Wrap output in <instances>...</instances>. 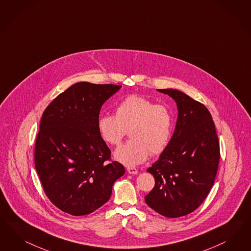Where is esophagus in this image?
<instances>
[{"instance_id": "obj_1", "label": "esophagus", "mask_w": 251, "mask_h": 251, "mask_svg": "<svg viewBox=\"0 0 251 251\" xmlns=\"http://www.w3.org/2000/svg\"><path fill=\"white\" fill-rule=\"evenodd\" d=\"M126 170L130 175H137L138 174V170L135 167H127Z\"/></svg>"}]
</instances>
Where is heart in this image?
Wrapping results in <instances>:
<instances>
[{"mask_svg": "<svg viewBox=\"0 0 251 251\" xmlns=\"http://www.w3.org/2000/svg\"><path fill=\"white\" fill-rule=\"evenodd\" d=\"M173 115L169 108L139 95H130L114 109V115L104 114L98 120L100 137L107 144L119 146L126 135L130 139L114 153L126 165L145 162L151 153H162L170 142Z\"/></svg>", "mask_w": 251, "mask_h": 251, "instance_id": "b5f03b06", "label": "heart"}]
</instances>
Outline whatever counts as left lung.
I'll use <instances>...</instances> for the list:
<instances>
[{
	"mask_svg": "<svg viewBox=\"0 0 251 251\" xmlns=\"http://www.w3.org/2000/svg\"><path fill=\"white\" fill-rule=\"evenodd\" d=\"M175 100L178 118L170 142L148 168L155 178L145 201L168 218H178L201 206L214 184L220 144L206 106L177 89H158Z\"/></svg>",
	"mask_w": 251,
	"mask_h": 251,
	"instance_id": "obj_1",
	"label": "left lung"
}]
</instances>
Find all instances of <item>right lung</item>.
Listing matches in <instances>:
<instances>
[{
	"label": "right lung",
	"mask_w": 251,
	"mask_h": 251,
	"mask_svg": "<svg viewBox=\"0 0 251 251\" xmlns=\"http://www.w3.org/2000/svg\"><path fill=\"white\" fill-rule=\"evenodd\" d=\"M120 85L78 82L45 109L35 143V167L43 190L58 209L74 216L93 212L125 174L100 137L101 105Z\"/></svg>",
	"instance_id": "add662e5"
}]
</instances>
